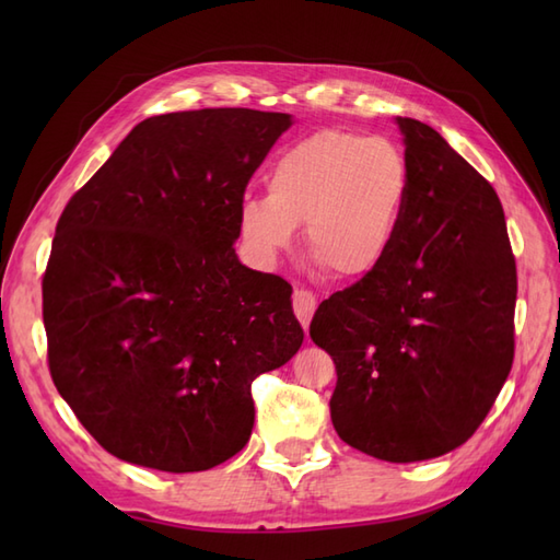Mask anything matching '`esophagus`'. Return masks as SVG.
I'll use <instances>...</instances> for the list:
<instances>
[{"label":"esophagus","mask_w":560,"mask_h":560,"mask_svg":"<svg viewBox=\"0 0 560 560\" xmlns=\"http://www.w3.org/2000/svg\"><path fill=\"white\" fill-rule=\"evenodd\" d=\"M292 306H294V315H296L299 322H301V327L308 329L311 319H313V313H315V308H317L315 294L308 292V290H296L294 296H292Z\"/></svg>","instance_id":"1"}]
</instances>
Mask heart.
I'll return each mask as SVG.
<instances>
[{"mask_svg": "<svg viewBox=\"0 0 560 560\" xmlns=\"http://www.w3.org/2000/svg\"><path fill=\"white\" fill-rule=\"evenodd\" d=\"M268 196H247L241 238L273 261L303 224L306 249L336 278H364L393 247L411 191L409 163L383 138L317 130L287 147L266 175Z\"/></svg>", "mask_w": 560, "mask_h": 560, "instance_id": "b5f03b06", "label": "heart"}]
</instances>
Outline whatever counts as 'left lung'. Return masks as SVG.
<instances>
[{
  "instance_id": "obj_1",
  "label": "left lung",
  "mask_w": 560,
  "mask_h": 560,
  "mask_svg": "<svg viewBox=\"0 0 560 560\" xmlns=\"http://www.w3.org/2000/svg\"><path fill=\"white\" fill-rule=\"evenodd\" d=\"M397 124L411 175L397 238L319 303L311 338L336 364L338 436L416 463L465 444L510 376L516 261L493 186L428 124Z\"/></svg>"
}]
</instances>
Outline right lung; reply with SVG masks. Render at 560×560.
<instances>
[{"instance_id":"1","label":"right lung","mask_w":560,"mask_h":560,"mask_svg":"<svg viewBox=\"0 0 560 560\" xmlns=\"http://www.w3.org/2000/svg\"><path fill=\"white\" fill-rule=\"evenodd\" d=\"M290 126L243 107L144 118L58 219L42 280L48 371L126 463L229 460L252 434V381L303 343L292 284L233 247L247 182Z\"/></svg>"}]
</instances>
